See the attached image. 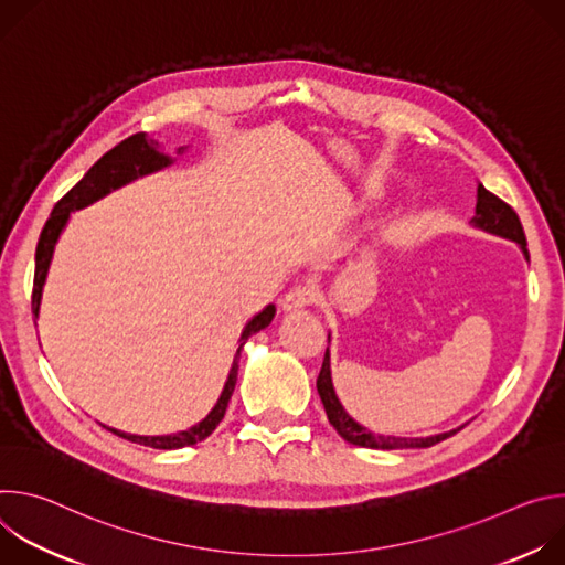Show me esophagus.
<instances>
[{"label":"esophagus","instance_id":"obj_1","mask_svg":"<svg viewBox=\"0 0 565 565\" xmlns=\"http://www.w3.org/2000/svg\"><path fill=\"white\" fill-rule=\"evenodd\" d=\"M317 301V290L312 286H295L292 290H288V295L284 297V310H301L308 308Z\"/></svg>","mask_w":565,"mask_h":565}]
</instances>
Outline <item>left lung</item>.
Listing matches in <instances>:
<instances>
[{
  "mask_svg": "<svg viewBox=\"0 0 565 565\" xmlns=\"http://www.w3.org/2000/svg\"><path fill=\"white\" fill-rule=\"evenodd\" d=\"M476 190H478V194H476V214H473L471 223L476 227H480V230H486V232H492V234H499L503 238L514 241V244L521 246L525 259H530L525 232H523V225H521L516 212L505 201H501L497 194H492L490 190L482 188L480 183H478ZM317 393H319L321 402H324L329 423L335 427V431L347 443L358 445V447H369V449H423V447H431V445H436V443H440V440H445V438H449V436H454L458 431V429H454V431L438 434V436H427V438H395V436L373 434L366 427L358 425L344 412L342 402L335 395L333 380H331V355H329V349H327L324 362H321V371H319V377H317Z\"/></svg>",
  "mask_w": 565,
  "mask_h": 565,
  "instance_id": "8db88e82",
  "label": "left lung"
}]
</instances>
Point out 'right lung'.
I'll use <instances>...</instances> for the list:
<instances>
[{
  "label": "right lung",
  "mask_w": 565,
  "mask_h": 565,
  "mask_svg": "<svg viewBox=\"0 0 565 565\" xmlns=\"http://www.w3.org/2000/svg\"><path fill=\"white\" fill-rule=\"evenodd\" d=\"M153 145H158V142L147 140V136L142 131L125 138L122 142H118L114 149H109L98 160V163L83 177V181L75 183L57 201V205L53 207L49 221L44 223V230H42L40 241H38V250H35V281H33V315L35 317L40 312L42 288H44V281H46V275H49V266H51V259H53L55 244H57V238H60V234H62L71 212L79 210V207H87L89 203L103 199L111 190H118L120 185H125V183H129V181H134L138 177H145V174H151V172H158V170L168 168L172 163V158L156 151ZM273 317H275V306L270 303V306H266L259 315H255L248 321L244 333H241V340H238L241 344L236 349V355H234L230 375L225 380V386L221 391V397L216 399L214 409L199 425H194V427H190L185 431H179V434H170V436H136V434H125V431L109 429V427L107 429L111 434L125 438V440H131V443L145 445V447H153V449H181V447H190V445H196V443L205 440L218 427V423L225 416L227 402H230L234 384H236L241 349H244V344H246V340L250 335H255L262 329H266L270 321H273Z\"/></svg>",
  "instance_id": "right-lung-1"
}]
</instances>
